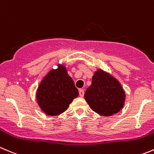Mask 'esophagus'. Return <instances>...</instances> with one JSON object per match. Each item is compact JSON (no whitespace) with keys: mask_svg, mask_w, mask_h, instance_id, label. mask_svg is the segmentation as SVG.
I'll return each mask as SVG.
<instances>
[{"mask_svg":"<svg viewBox=\"0 0 154 154\" xmlns=\"http://www.w3.org/2000/svg\"><path fill=\"white\" fill-rule=\"evenodd\" d=\"M79 95H80V97H83V95H84V90L80 89V90H79Z\"/></svg>","mask_w":154,"mask_h":154,"instance_id":"esophagus-1","label":"esophagus"}]
</instances>
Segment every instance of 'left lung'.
<instances>
[{"label":"left lung","mask_w":154,"mask_h":154,"mask_svg":"<svg viewBox=\"0 0 154 154\" xmlns=\"http://www.w3.org/2000/svg\"><path fill=\"white\" fill-rule=\"evenodd\" d=\"M84 98L92 110L109 117L124 107L126 92L117 79L98 68L92 76V84L86 89Z\"/></svg>","instance_id":"obj_1"}]
</instances>
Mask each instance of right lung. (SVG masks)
<instances>
[{"label": "right lung", "mask_w": 154, "mask_h": 154, "mask_svg": "<svg viewBox=\"0 0 154 154\" xmlns=\"http://www.w3.org/2000/svg\"><path fill=\"white\" fill-rule=\"evenodd\" d=\"M79 95L66 67L58 64L40 83L36 92V99L42 111L49 116H57L65 112L74 98Z\"/></svg>", "instance_id": "right-lung-1"}]
</instances>
